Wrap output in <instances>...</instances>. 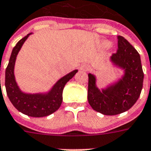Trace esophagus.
<instances>
[{
  "mask_svg": "<svg viewBox=\"0 0 151 151\" xmlns=\"http://www.w3.org/2000/svg\"><path fill=\"white\" fill-rule=\"evenodd\" d=\"M89 69H90V66L88 64H83L80 66V70H82L83 71H88Z\"/></svg>",
  "mask_w": 151,
  "mask_h": 151,
  "instance_id": "34e87169",
  "label": "esophagus"
}]
</instances>
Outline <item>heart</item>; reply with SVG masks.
I'll return each instance as SVG.
<instances>
[{"label": "heart", "mask_w": 151, "mask_h": 151, "mask_svg": "<svg viewBox=\"0 0 151 151\" xmlns=\"http://www.w3.org/2000/svg\"><path fill=\"white\" fill-rule=\"evenodd\" d=\"M102 46H103V47H108V46H109V42H107V41H104V42H102Z\"/></svg>", "instance_id": "heart-1"}]
</instances>
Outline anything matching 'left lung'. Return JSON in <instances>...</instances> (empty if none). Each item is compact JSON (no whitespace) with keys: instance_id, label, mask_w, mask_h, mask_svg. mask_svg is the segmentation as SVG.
<instances>
[{"instance_id":"8db88e82","label":"left lung","mask_w":151,"mask_h":151,"mask_svg":"<svg viewBox=\"0 0 151 151\" xmlns=\"http://www.w3.org/2000/svg\"><path fill=\"white\" fill-rule=\"evenodd\" d=\"M117 40L118 49L110 60L124 70L122 79L101 91L95 76L88 74V101L94 110L104 115L113 116L129 110L137 101L143 84L140 55L124 37L117 36Z\"/></svg>"}]
</instances>
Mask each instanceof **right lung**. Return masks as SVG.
Listing matches in <instances>:
<instances>
[{
	"instance_id": "add662e5",
	"label": "right lung",
	"mask_w": 151,
	"mask_h": 151,
	"mask_svg": "<svg viewBox=\"0 0 151 151\" xmlns=\"http://www.w3.org/2000/svg\"><path fill=\"white\" fill-rule=\"evenodd\" d=\"M29 35L31 33L22 38L12 50L9 62L5 70V88L9 101L19 112L29 116L42 117L59 109L62 104L63 90L65 84L74 76L78 70H74L59 79L47 93L31 94L22 92L15 80L14 65L17 54Z\"/></svg>"
}]
</instances>
